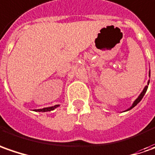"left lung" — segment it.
I'll return each instance as SVG.
<instances>
[{
	"instance_id": "obj_1",
	"label": "left lung",
	"mask_w": 155,
	"mask_h": 155,
	"mask_svg": "<svg viewBox=\"0 0 155 155\" xmlns=\"http://www.w3.org/2000/svg\"><path fill=\"white\" fill-rule=\"evenodd\" d=\"M149 77H150V71H149ZM148 85H149V81H147V86H146L145 87L143 88V90H142V92H141V94H140V95L138 96V98H137V99H136V100L134 101V103L132 104V105H131L130 107V108H129V109H128V110H126L125 111H127V110H131V109H132V108H134V107L136 106V104H138V103H139V102L141 101V99L143 98V96L145 95V94H146V92H147V87H148Z\"/></svg>"
}]
</instances>
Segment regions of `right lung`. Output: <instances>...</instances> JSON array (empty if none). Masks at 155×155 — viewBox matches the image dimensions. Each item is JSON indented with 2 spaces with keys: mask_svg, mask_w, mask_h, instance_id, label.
<instances>
[{
  "mask_svg": "<svg viewBox=\"0 0 155 155\" xmlns=\"http://www.w3.org/2000/svg\"><path fill=\"white\" fill-rule=\"evenodd\" d=\"M59 106V104H56V105H54V106H51V107H45V108H43V109H36L33 110L34 111H38V112H46V111H51V110H55L56 108H57Z\"/></svg>",
  "mask_w": 155,
  "mask_h": 155,
  "instance_id": "right-lung-1",
  "label": "right lung"
}]
</instances>
